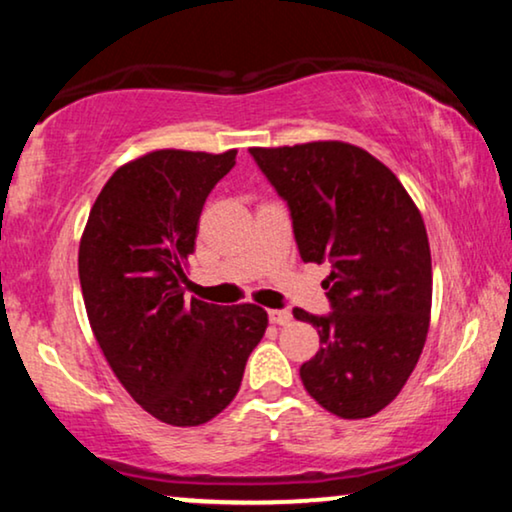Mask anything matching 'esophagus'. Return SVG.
Returning <instances> with one entry per match:
<instances>
[{"mask_svg": "<svg viewBox=\"0 0 512 512\" xmlns=\"http://www.w3.org/2000/svg\"><path fill=\"white\" fill-rule=\"evenodd\" d=\"M269 320L274 325H290L292 313L288 309H274V311H269Z\"/></svg>", "mask_w": 512, "mask_h": 512, "instance_id": "esophagus-1", "label": "esophagus"}]
</instances>
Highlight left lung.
<instances>
[{
    "label": "left lung",
    "instance_id": "obj_1",
    "mask_svg": "<svg viewBox=\"0 0 512 512\" xmlns=\"http://www.w3.org/2000/svg\"><path fill=\"white\" fill-rule=\"evenodd\" d=\"M252 159L288 203L304 262H330L332 313L297 320L320 351L299 367L309 395L342 419H367L403 391L431 323V248L400 180L370 152L325 140L252 147Z\"/></svg>",
    "mask_w": 512,
    "mask_h": 512
}]
</instances>
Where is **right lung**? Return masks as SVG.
<instances>
[{
    "label": "right lung",
    "instance_id": "add662e5",
    "mask_svg": "<svg viewBox=\"0 0 512 512\" xmlns=\"http://www.w3.org/2000/svg\"><path fill=\"white\" fill-rule=\"evenodd\" d=\"M234 166L236 149H156L128 161L102 187L79 243L102 356L135 403L170 426L206 424L236 398L269 325L257 304L185 302L203 203Z\"/></svg>",
    "mask_w": 512,
    "mask_h": 512
}]
</instances>
